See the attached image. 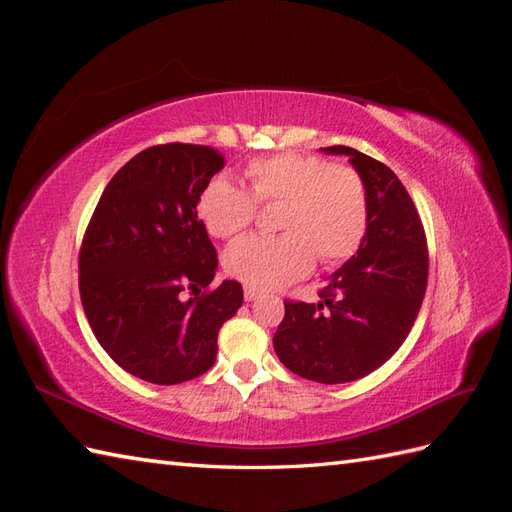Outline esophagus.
<instances>
[{
	"label": "esophagus",
	"mask_w": 512,
	"mask_h": 512,
	"mask_svg": "<svg viewBox=\"0 0 512 512\" xmlns=\"http://www.w3.org/2000/svg\"><path fill=\"white\" fill-rule=\"evenodd\" d=\"M243 297H245V301L250 303V301H254L256 297H258V290L256 288H252V286H245V290H243Z\"/></svg>",
	"instance_id": "obj_1"
}]
</instances>
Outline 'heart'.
Masks as SVG:
<instances>
[{"instance_id": "heart-1", "label": "heart", "mask_w": 512, "mask_h": 512, "mask_svg": "<svg viewBox=\"0 0 512 512\" xmlns=\"http://www.w3.org/2000/svg\"><path fill=\"white\" fill-rule=\"evenodd\" d=\"M250 190L228 175L213 177L198 196L196 213L207 232L230 239L256 218L258 205L280 203L282 235H250L224 254L226 271L243 284L269 290L301 280L316 265H337L359 250L369 226V198L350 164H327L297 151L256 158L245 168Z\"/></svg>"}]
</instances>
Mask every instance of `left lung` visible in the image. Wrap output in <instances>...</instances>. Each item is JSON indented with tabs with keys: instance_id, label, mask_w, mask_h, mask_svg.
Wrapping results in <instances>:
<instances>
[{
	"instance_id": "1",
	"label": "left lung",
	"mask_w": 512,
	"mask_h": 512,
	"mask_svg": "<svg viewBox=\"0 0 512 512\" xmlns=\"http://www.w3.org/2000/svg\"><path fill=\"white\" fill-rule=\"evenodd\" d=\"M322 151L348 156L361 173L369 226L356 254L318 290L320 303L284 301L273 348L292 374L342 384L371 374L404 344L425 297L429 254L421 215L389 166L344 145Z\"/></svg>"
}]
</instances>
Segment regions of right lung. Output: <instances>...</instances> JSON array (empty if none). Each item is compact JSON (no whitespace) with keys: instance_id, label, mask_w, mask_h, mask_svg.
Returning a JSON list of instances; mask_svg holds the SVG:
<instances>
[{"instance_id":"right-lung-1","label":"right lung","mask_w":512,"mask_h":512,"mask_svg":"<svg viewBox=\"0 0 512 512\" xmlns=\"http://www.w3.org/2000/svg\"><path fill=\"white\" fill-rule=\"evenodd\" d=\"M222 168L224 156L207 145L149 147L108 181L85 230L79 290L89 327L121 369L145 382L203 376L222 324L243 303L235 280L209 288L218 252L196 213Z\"/></svg>"}]
</instances>
